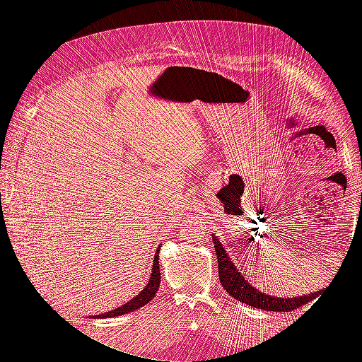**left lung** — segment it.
Masks as SVG:
<instances>
[{"label":"left lung","mask_w":362,"mask_h":362,"mask_svg":"<svg viewBox=\"0 0 362 362\" xmlns=\"http://www.w3.org/2000/svg\"><path fill=\"white\" fill-rule=\"evenodd\" d=\"M211 235L218 262V279H221L223 288L231 294L234 299L254 306V308L286 313L299 308L302 305H306L308 302L317 299V296L320 294V291H314L310 294L298 296V298H276V296H270L264 291H259L258 288L252 287L247 279H245L242 273L238 272L234 261L226 254L221 240L214 234Z\"/></svg>","instance_id":"left-lung-1"}]
</instances>
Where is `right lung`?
Listing matches in <instances>:
<instances>
[{"label":"right lung","instance_id":"obj_1","mask_svg":"<svg viewBox=\"0 0 362 362\" xmlns=\"http://www.w3.org/2000/svg\"><path fill=\"white\" fill-rule=\"evenodd\" d=\"M160 247H161V246H158L157 250H156L154 261H152V272H151V276H149V281L146 282L145 288L141 290V291L136 296V298L128 300V302L124 303V305H120L119 308H116V310H113V311L104 313V314L95 315L96 319H110V317H117V315L128 314V313H131V311L141 308V306H145L148 302H151L152 299H154V296L157 294L158 287H160V281H161V276H160V266H158Z\"/></svg>","mask_w":362,"mask_h":362}]
</instances>
